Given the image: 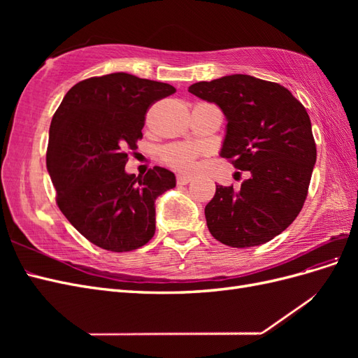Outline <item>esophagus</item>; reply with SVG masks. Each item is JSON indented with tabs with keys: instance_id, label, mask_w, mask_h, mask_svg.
Segmentation results:
<instances>
[{
	"instance_id": "esophagus-1",
	"label": "esophagus",
	"mask_w": 358,
	"mask_h": 358,
	"mask_svg": "<svg viewBox=\"0 0 358 358\" xmlns=\"http://www.w3.org/2000/svg\"><path fill=\"white\" fill-rule=\"evenodd\" d=\"M176 180H178V185H187V183H189L192 180V178L188 175H178Z\"/></svg>"
}]
</instances>
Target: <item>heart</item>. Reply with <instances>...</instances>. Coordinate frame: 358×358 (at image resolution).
Masks as SVG:
<instances>
[{"mask_svg":"<svg viewBox=\"0 0 358 358\" xmlns=\"http://www.w3.org/2000/svg\"><path fill=\"white\" fill-rule=\"evenodd\" d=\"M197 152L199 150L196 146L187 143H175L162 149V158H164L169 166L182 171H187L192 167V162Z\"/></svg>","mask_w":358,"mask_h":358,"instance_id":"heart-1","label":"heart"}]
</instances>
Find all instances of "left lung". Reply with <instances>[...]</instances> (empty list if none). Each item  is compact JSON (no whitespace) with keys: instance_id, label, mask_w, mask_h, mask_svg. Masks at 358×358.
Listing matches in <instances>:
<instances>
[{"instance_id":"8db88e82","label":"left lung","mask_w":358,"mask_h":358,"mask_svg":"<svg viewBox=\"0 0 358 358\" xmlns=\"http://www.w3.org/2000/svg\"><path fill=\"white\" fill-rule=\"evenodd\" d=\"M188 91L225 116L220 155L248 171L239 191L216 185L206 204L216 241L249 248L272 241L297 218L317 161L310 119L287 88L248 74L197 82Z\"/></svg>"}]
</instances>
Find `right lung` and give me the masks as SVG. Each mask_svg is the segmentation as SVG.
Wrapping results in <instances>:
<instances>
[{
  "label": "right lung",
  "instance_id": "right-lung-1",
  "mask_svg": "<svg viewBox=\"0 0 358 358\" xmlns=\"http://www.w3.org/2000/svg\"><path fill=\"white\" fill-rule=\"evenodd\" d=\"M169 83L112 73L76 83L49 128L46 166L57 203L94 245L127 252L155 234V200L176 187L175 173L125 171L127 149L142 138L150 104L175 94Z\"/></svg>",
  "mask_w": 358,
  "mask_h": 358
}]
</instances>
